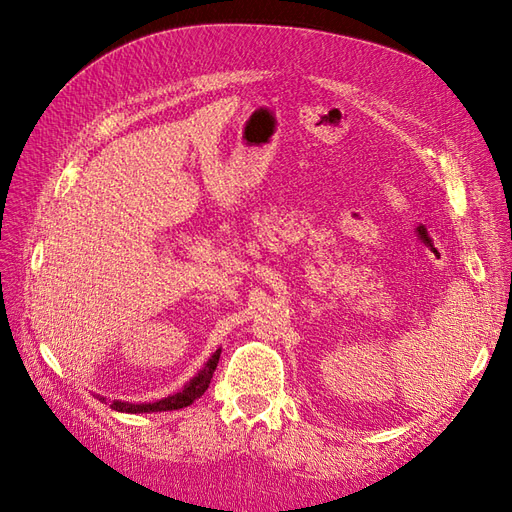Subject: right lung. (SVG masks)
Returning a JSON list of instances; mask_svg holds the SVG:
<instances>
[{
	"label": "right lung",
	"mask_w": 512,
	"mask_h": 512,
	"mask_svg": "<svg viewBox=\"0 0 512 512\" xmlns=\"http://www.w3.org/2000/svg\"><path fill=\"white\" fill-rule=\"evenodd\" d=\"M220 352L222 350H215L211 359L207 361V365L198 371V374L190 380V384L183 386V391L164 397L160 401H153V404H126V401H113L111 408L117 412H130V414H141V412H166V410H179L194 404L196 399L203 397V393L209 389L211 378H213V371L218 367L220 361ZM98 399L106 401L104 397L98 395Z\"/></svg>",
	"instance_id": "obj_1"
}]
</instances>
